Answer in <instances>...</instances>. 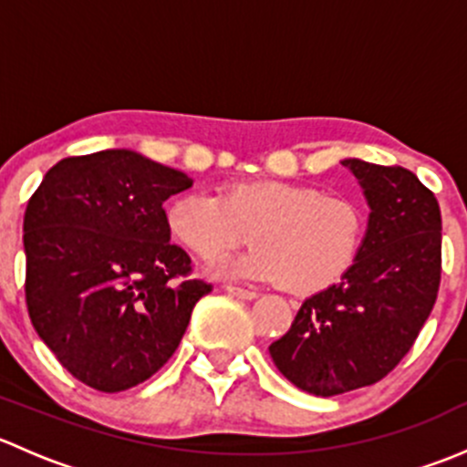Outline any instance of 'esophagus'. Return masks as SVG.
<instances>
[{"mask_svg": "<svg viewBox=\"0 0 467 467\" xmlns=\"http://www.w3.org/2000/svg\"><path fill=\"white\" fill-rule=\"evenodd\" d=\"M225 291H228L230 296H234V298H239V300H253V298H257L255 291L244 289V286H233V285H228V286H225Z\"/></svg>", "mask_w": 467, "mask_h": 467, "instance_id": "obj_1", "label": "esophagus"}]
</instances>
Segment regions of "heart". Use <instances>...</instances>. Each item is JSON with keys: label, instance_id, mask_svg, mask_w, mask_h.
<instances>
[{"label": "heart", "instance_id": "b5f03b06", "mask_svg": "<svg viewBox=\"0 0 467 467\" xmlns=\"http://www.w3.org/2000/svg\"><path fill=\"white\" fill-rule=\"evenodd\" d=\"M167 225L201 260L233 253L251 233L255 246L246 255L212 264V271L277 280L291 294H314L341 280L364 242V214L352 201L280 178L230 182L219 196H178Z\"/></svg>", "mask_w": 467, "mask_h": 467}]
</instances>
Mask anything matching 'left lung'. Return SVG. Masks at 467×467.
Wrapping results in <instances>:
<instances>
[{
  "label": "left lung",
  "mask_w": 467,
  "mask_h": 467,
  "mask_svg": "<svg viewBox=\"0 0 467 467\" xmlns=\"http://www.w3.org/2000/svg\"><path fill=\"white\" fill-rule=\"evenodd\" d=\"M370 207L359 255L341 282L307 298L268 346L282 375L321 398L370 386L411 350L441 285V207L404 167L348 158Z\"/></svg>",
  "instance_id": "left-lung-1"
}]
</instances>
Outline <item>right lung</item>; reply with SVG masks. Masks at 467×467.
I'll return each instance as SVG.
<instances>
[{
	"label": "right lung",
	"mask_w": 467,
	"mask_h": 467,
	"mask_svg": "<svg viewBox=\"0 0 467 467\" xmlns=\"http://www.w3.org/2000/svg\"><path fill=\"white\" fill-rule=\"evenodd\" d=\"M192 178L129 149L60 160L25 212L26 307L83 384L133 389L176 352L212 285L171 244L162 203Z\"/></svg>",
	"instance_id": "add662e5"
}]
</instances>
